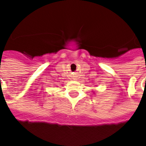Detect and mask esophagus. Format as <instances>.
Instances as JSON below:
<instances>
[{
	"label": "esophagus",
	"instance_id": "esophagus-1",
	"mask_svg": "<svg viewBox=\"0 0 146 146\" xmlns=\"http://www.w3.org/2000/svg\"><path fill=\"white\" fill-rule=\"evenodd\" d=\"M72 79H73V80H76V79H77V78H76V77H73V78H72Z\"/></svg>",
	"mask_w": 146,
	"mask_h": 146
}]
</instances>
